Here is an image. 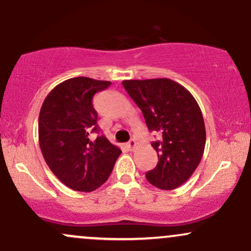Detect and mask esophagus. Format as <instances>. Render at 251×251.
<instances>
[{
  "mask_svg": "<svg viewBox=\"0 0 251 251\" xmlns=\"http://www.w3.org/2000/svg\"><path fill=\"white\" fill-rule=\"evenodd\" d=\"M135 145H137V143H135L134 139H131L127 144H126V146H127V149L131 150V151H132V150H134Z\"/></svg>",
  "mask_w": 251,
  "mask_h": 251,
  "instance_id": "34e87169",
  "label": "esophagus"
}]
</instances>
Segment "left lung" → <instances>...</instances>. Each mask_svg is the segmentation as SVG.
<instances>
[{
	"instance_id": "obj_1",
	"label": "left lung",
	"mask_w": 251,
	"mask_h": 251,
	"mask_svg": "<svg viewBox=\"0 0 251 251\" xmlns=\"http://www.w3.org/2000/svg\"><path fill=\"white\" fill-rule=\"evenodd\" d=\"M124 88L142 109L150 132L159 134L152 143L158 164L146 174L155 188L174 190L191 177L205 148L201 111L186 88L170 79L125 80Z\"/></svg>"
}]
</instances>
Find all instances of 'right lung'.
I'll use <instances>...</instances> for the list:
<instances>
[{
    "label": "right lung",
    "instance_id": "obj_1",
    "mask_svg": "<svg viewBox=\"0 0 251 251\" xmlns=\"http://www.w3.org/2000/svg\"><path fill=\"white\" fill-rule=\"evenodd\" d=\"M109 81L77 76L50 92L39 116V143L57 179L75 191L91 192L108 179L122 151L99 133L93 97Z\"/></svg>",
    "mask_w": 251,
    "mask_h": 251
}]
</instances>
